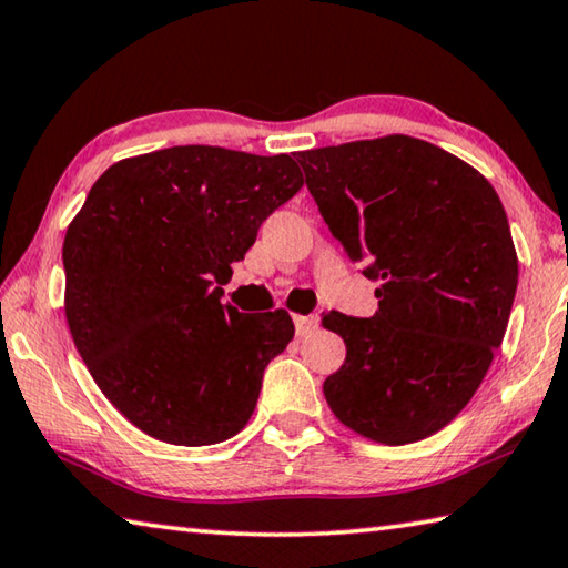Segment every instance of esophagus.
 Here are the masks:
<instances>
[{
  "label": "esophagus",
  "mask_w": 568,
  "mask_h": 568,
  "mask_svg": "<svg viewBox=\"0 0 568 568\" xmlns=\"http://www.w3.org/2000/svg\"><path fill=\"white\" fill-rule=\"evenodd\" d=\"M293 323H295L297 337H305V335H311L317 329V317L315 315H295Z\"/></svg>",
  "instance_id": "34e87169"
}]
</instances>
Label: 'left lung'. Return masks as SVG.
<instances>
[{
	"label": "left lung",
	"mask_w": 568,
	"mask_h": 568,
	"mask_svg": "<svg viewBox=\"0 0 568 568\" xmlns=\"http://www.w3.org/2000/svg\"><path fill=\"white\" fill-rule=\"evenodd\" d=\"M329 233L379 283L377 313H327L347 357L325 379L335 417L383 445L449 425L507 333L519 263L491 183L409 136L297 153Z\"/></svg>",
	"instance_id": "1"
}]
</instances>
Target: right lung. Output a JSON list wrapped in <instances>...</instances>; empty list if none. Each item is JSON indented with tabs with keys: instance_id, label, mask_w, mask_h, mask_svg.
Segmentation results:
<instances>
[{
	"instance_id": "obj_1",
	"label": "right lung",
	"mask_w": 568,
	"mask_h": 568,
	"mask_svg": "<svg viewBox=\"0 0 568 568\" xmlns=\"http://www.w3.org/2000/svg\"><path fill=\"white\" fill-rule=\"evenodd\" d=\"M303 189L297 163L221 146L123 159L64 239L67 323L91 377L131 425L203 447L251 419L263 373L295 335L285 311L221 305L257 229Z\"/></svg>"
}]
</instances>
